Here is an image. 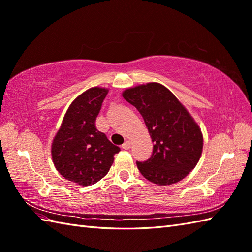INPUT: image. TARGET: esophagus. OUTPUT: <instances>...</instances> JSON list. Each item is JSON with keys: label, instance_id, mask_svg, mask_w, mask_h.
<instances>
[{"label": "esophagus", "instance_id": "obj_1", "mask_svg": "<svg viewBox=\"0 0 252 252\" xmlns=\"http://www.w3.org/2000/svg\"><path fill=\"white\" fill-rule=\"evenodd\" d=\"M131 148V143L128 142V140H126L125 142V144L122 145V149H125V150H127V149H130Z\"/></svg>", "mask_w": 252, "mask_h": 252}]
</instances>
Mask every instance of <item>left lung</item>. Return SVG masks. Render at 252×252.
Here are the masks:
<instances>
[{
  "mask_svg": "<svg viewBox=\"0 0 252 252\" xmlns=\"http://www.w3.org/2000/svg\"><path fill=\"white\" fill-rule=\"evenodd\" d=\"M122 96L143 116L154 143L149 159L136 162L140 174L159 186L184 179L196 166L203 150L201 128L188 110L158 83L130 88Z\"/></svg>",
  "mask_w": 252,
  "mask_h": 252,
  "instance_id": "8db88e82",
  "label": "left lung"
}]
</instances>
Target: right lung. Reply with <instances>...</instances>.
<instances>
[{
  "label": "right lung",
  "instance_id": "add662e5",
  "mask_svg": "<svg viewBox=\"0 0 252 252\" xmlns=\"http://www.w3.org/2000/svg\"><path fill=\"white\" fill-rule=\"evenodd\" d=\"M108 89L93 87L69 105L52 140V161L62 176L79 186L94 185L109 171L120 148L95 126Z\"/></svg>",
  "mask_w": 252,
  "mask_h": 252
}]
</instances>
